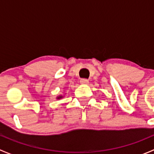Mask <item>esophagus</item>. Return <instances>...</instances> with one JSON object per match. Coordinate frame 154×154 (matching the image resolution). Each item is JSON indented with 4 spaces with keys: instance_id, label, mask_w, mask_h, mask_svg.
Here are the masks:
<instances>
[{
    "instance_id": "34e87169",
    "label": "esophagus",
    "mask_w": 154,
    "mask_h": 154,
    "mask_svg": "<svg viewBox=\"0 0 154 154\" xmlns=\"http://www.w3.org/2000/svg\"><path fill=\"white\" fill-rule=\"evenodd\" d=\"M80 83L83 85H87L88 83V80H87V79H81V80H80Z\"/></svg>"
}]
</instances>
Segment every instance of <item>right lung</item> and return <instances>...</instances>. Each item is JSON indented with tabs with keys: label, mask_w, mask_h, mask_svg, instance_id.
Instances as JSON below:
<instances>
[{
	"label": "right lung",
	"mask_w": 154,
	"mask_h": 154,
	"mask_svg": "<svg viewBox=\"0 0 154 154\" xmlns=\"http://www.w3.org/2000/svg\"><path fill=\"white\" fill-rule=\"evenodd\" d=\"M57 99H61V98H63V96H62V95L58 96V97H57Z\"/></svg>",
	"instance_id": "1"
}]
</instances>
